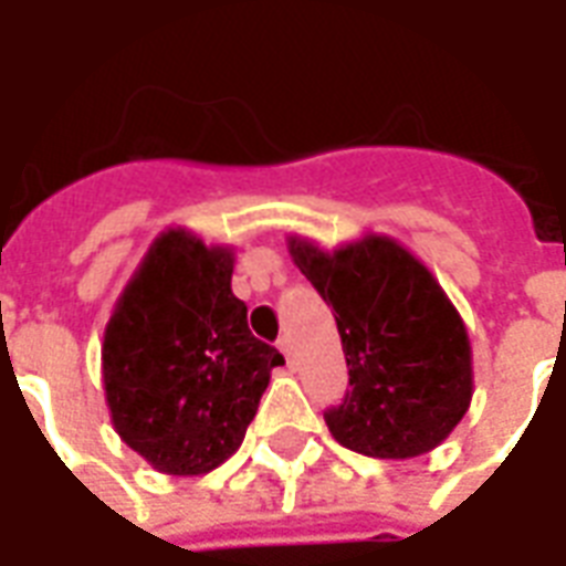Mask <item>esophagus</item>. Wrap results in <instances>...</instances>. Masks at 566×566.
I'll use <instances>...</instances> for the list:
<instances>
[{
    "instance_id": "34e87169",
    "label": "esophagus",
    "mask_w": 566,
    "mask_h": 566,
    "mask_svg": "<svg viewBox=\"0 0 566 566\" xmlns=\"http://www.w3.org/2000/svg\"><path fill=\"white\" fill-rule=\"evenodd\" d=\"M279 352L287 357V364H294V343H291V336H282V339H279Z\"/></svg>"
}]
</instances>
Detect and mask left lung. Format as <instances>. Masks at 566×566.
<instances>
[{
	"mask_svg": "<svg viewBox=\"0 0 566 566\" xmlns=\"http://www.w3.org/2000/svg\"><path fill=\"white\" fill-rule=\"evenodd\" d=\"M287 251L336 312L348 391L324 412L345 449L406 461L433 451L473 400V352L433 272L391 235L324 251L287 235Z\"/></svg>",
	"mask_w": 566,
	"mask_h": 566,
	"instance_id": "1",
	"label": "left lung"
}]
</instances>
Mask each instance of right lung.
<instances>
[{
  "instance_id": "right-lung-1",
  "label": "right lung",
  "mask_w": 566,
  "mask_h": 566,
  "mask_svg": "<svg viewBox=\"0 0 566 566\" xmlns=\"http://www.w3.org/2000/svg\"><path fill=\"white\" fill-rule=\"evenodd\" d=\"M233 248L185 227L150 242L105 324L103 385L117 437L166 475H202L233 454L279 348L248 331Z\"/></svg>"
}]
</instances>
